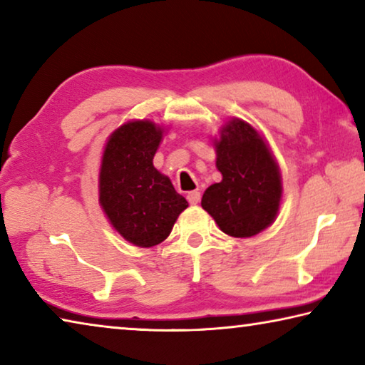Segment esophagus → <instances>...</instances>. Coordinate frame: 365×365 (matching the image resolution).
<instances>
[{"label": "esophagus", "mask_w": 365, "mask_h": 365, "mask_svg": "<svg viewBox=\"0 0 365 365\" xmlns=\"http://www.w3.org/2000/svg\"><path fill=\"white\" fill-rule=\"evenodd\" d=\"M187 200H188L190 205H197V202H200V200H201L200 191H190V193L187 195Z\"/></svg>", "instance_id": "esophagus-1"}]
</instances>
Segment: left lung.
Listing matches in <instances>:
<instances>
[{
    "mask_svg": "<svg viewBox=\"0 0 365 365\" xmlns=\"http://www.w3.org/2000/svg\"><path fill=\"white\" fill-rule=\"evenodd\" d=\"M222 180L202 195L201 206L224 233L255 237L279 214L282 175L267 143L255 127L232 119L214 141Z\"/></svg>",
    "mask_w": 365,
    "mask_h": 365,
    "instance_id": "1",
    "label": "left lung"
}]
</instances>
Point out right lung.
I'll return each instance as SVG.
<instances>
[{
  "label": "right lung",
  "mask_w": 365,
  "mask_h": 365,
  "mask_svg": "<svg viewBox=\"0 0 365 365\" xmlns=\"http://www.w3.org/2000/svg\"><path fill=\"white\" fill-rule=\"evenodd\" d=\"M163 132L151 120L123 123L101 158L100 205L120 237L140 248L163 243L188 207L170 178L153 165Z\"/></svg>",
  "instance_id": "1"
}]
</instances>
